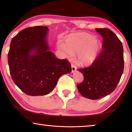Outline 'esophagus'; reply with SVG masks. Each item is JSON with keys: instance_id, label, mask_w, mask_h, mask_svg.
<instances>
[{"instance_id": "obj_1", "label": "esophagus", "mask_w": 132, "mask_h": 132, "mask_svg": "<svg viewBox=\"0 0 132 132\" xmlns=\"http://www.w3.org/2000/svg\"><path fill=\"white\" fill-rule=\"evenodd\" d=\"M71 69H72V72H74L75 71H76L77 70V68L75 67L73 64H71Z\"/></svg>"}]
</instances>
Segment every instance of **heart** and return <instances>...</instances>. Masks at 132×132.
Here are the masks:
<instances>
[{
	"label": "heart",
	"mask_w": 132,
	"mask_h": 132,
	"mask_svg": "<svg viewBox=\"0 0 132 132\" xmlns=\"http://www.w3.org/2000/svg\"><path fill=\"white\" fill-rule=\"evenodd\" d=\"M58 47L66 58L77 53L78 62L82 65L91 64L96 60L102 49L99 40L85 32L72 33L66 40V44L59 41Z\"/></svg>",
	"instance_id": "1"
}]
</instances>
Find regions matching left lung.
Returning <instances> with one entry per match:
<instances>
[{
	"label": "left lung",
	"mask_w": 132,
	"mask_h": 132,
	"mask_svg": "<svg viewBox=\"0 0 132 132\" xmlns=\"http://www.w3.org/2000/svg\"><path fill=\"white\" fill-rule=\"evenodd\" d=\"M103 37L102 51L88 68L78 69L84 75L77 85L80 94L89 99H100L115 89L124 70V50L117 36L107 28H97Z\"/></svg>",
	"instance_id": "obj_1"
}]
</instances>
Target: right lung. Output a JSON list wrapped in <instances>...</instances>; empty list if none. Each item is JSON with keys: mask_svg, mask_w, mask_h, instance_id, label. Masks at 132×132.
<instances>
[{"mask_svg": "<svg viewBox=\"0 0 132 132\" xmlns=\"http://www.w3.org/2000/svg\"><path fill=\"white\" fill-rule=\"evenodd\" d=\"M47 27L22 30L11 40L8 62L15 85L30 96H43L53 91L59 78L71 71L66 59L60 60L50 51Z\"/></svg>", "mask_w": 132, "mask_h": 132, "instance_id": "add662e5", "label": "right lung"}]
</instances>
